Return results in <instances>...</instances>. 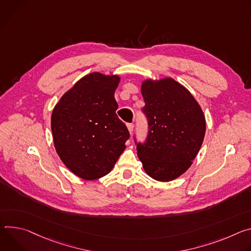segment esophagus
I'll use <instances>...</instances> for the list:
<instances>
[{
    "label": "esophagus",
    "mask_w": 251,
    "mask_h": 251,
    "mask_svg": "<svg viewBox=\"0 0 251 251\" xmlns=\"http://www.w3.org/2000/svg\"><path fill=\"white\" fill-rule=\"evenodd\" d=\"M126 126H127V129H128V132L131 134L132 133V131H133V125L132 124H127L126 125Z\"/></svg>",
    "instance_id": "34e87169"
}]
</instances>
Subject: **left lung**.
<instances>
[{
	"instance_id": "left-lung-1",
	"label": "left lung",
	"mask_w": 251,
	"mask_h": 251,
	"mask_svg": "<svg viewBox=\"0 0 251 251\" xmlns=\"http://www.w3.org/2000/svg\"><path fill=\"white\" fill-rule=\"evenodd\" d=\"M141 92L149 135L137 144V156L151 178L168 182L183 175L198 155L205 134L203 111L190 92L175 78H147Z\"/></svg>"
}]
</instances>
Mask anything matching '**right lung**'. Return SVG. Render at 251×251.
<instances>
[{
  "label": "right lung",
  "mask_w": 251,
  "mask_h": 251,
  "mask_svg": "<svg viewBox=\"0 0 251 251\" xmlns=\"http://www.w3.org/2000/svg\"><path fill=\"white\" fill-rule=\"evenodd\" d=\"M119 75L91 73L54 105L50 127L55 151L76 176L93 180L110 173L126 150L129 132L118 118Z\"/></svg>",
  "instance_id": "right-lung-1"
}]
</instances>
